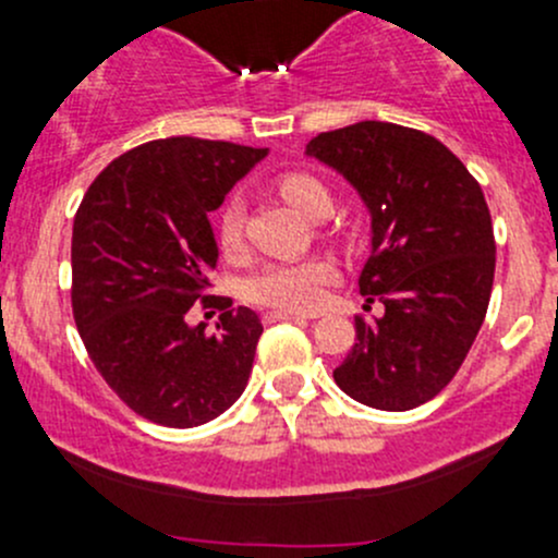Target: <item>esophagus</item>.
<instances>
[{"instance_id":"34e87169","label":"esophagus","mask_w":558,"mask_h":558,"mask_svg":"<svg viewBox=\"0 0 558 558\" xmlns=\"http://www.w3.org/2000/svg\"><path fill=\"white\" fill-rule=\"evenodd\" d=\"M264 320L267 324H275V320H305V315H296V313H267L264 315Z\"/></svg>"}]
</instances>
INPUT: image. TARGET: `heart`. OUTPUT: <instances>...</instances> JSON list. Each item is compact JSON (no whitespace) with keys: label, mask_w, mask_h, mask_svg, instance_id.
Instances as JSON below:
<instances>
[{"label":"heart","mask_w":558,"mask_h":558,"mask_svg":"<svg viewBox=\"0 0 558 558\" xmlns=\"http://www.w3.org/2000/svg\"><path fill=\"white\" fill-rule=\"evenodd\" d=\"M278 191L305 216L324 218L331 213L329 185L311 172H283ZM245 205L238 194L229 196L218 210L216 234L223 253H238L243 247ZM337 269L329 258H302V262L264 264L245 283L247 300L272 307L280 313H313L324 305L326 289L335 283Z\"/></svg>","instance_id":"heart-1"}]
</instances>
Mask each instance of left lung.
Instances as JSON below:
<instances>
[{"label":"left lung","mask_w":558,"mask_h":558,"mask_svg":"<svg viewBox=\"0 0 558 558\" xmlns=\"http://www.w3.org/2000/svg\"><path fill=\"white\" fill-rule=\"evenodd\" d=\"M307 154L345 174L373 213L359 291L386 307L356 315V342L335 380L378 410H413L459 373L494 286L492 213L481 183L432 134L384 121L320 132Z\"/></svg>","instance_id":"obj_1"}]
</instances>
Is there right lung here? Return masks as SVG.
Wrapping results in <instances>:
<instances>
[{
    "label": "right lung",
    "instance_id": "add662e5",
    "mask_svg": "<svg viewBox=\"0 0 558 558\" xmlns=\"http://www.w3.org/2000/svg\"><path fill=\"white\" fill-rule=\"evenodd\" d=\"M264 156L223 140H150L112 159L77 207V331L105 384L154 424H207L245 391L264 326L207 294L218 262L207 213ZM196 301L222 311L213 336L184 320Z\"/></svg>",
    "mask_w": 558,
    "mask_h": 558
}]
</instances>
